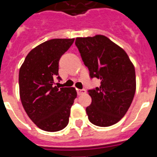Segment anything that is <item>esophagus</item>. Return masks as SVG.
Wrapping results in <instances>:
<instances>
[{
    "instance_id": "esophagus-1",
    "label": "esophagus",
    "mask_w": 157,
    "mask_h": 157,
    "mask_svg": "<svg viewBox=\"0 0 157 157\" xmlns=\"http://www.w3.org/2000/svg\"><path fill=\"white\" fill-rule=\"evenodd\" d=\"M77 93H78L79 95L85 94V93H86V90H85V89H78V90H77Z\"/></svg>"
}]
</instances>
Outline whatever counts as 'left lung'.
<instances>
[{"label": "left lung", "mask_w": 157, "mask_h": 157, "mask_svg": "<svg viewBox=\"0 0 157 157\" xmlns=\"http://www.w3.org/2000/svg\"><path fill=\"white\" fill-rule=\"evenodd\" d=\"M75 44L90 76L100 80V87L88 90L92 99L86 109L90 122L100 127L115 124L134 97V66L122 48L104 35L76 38Z\"/></svg>", "instance_id": "left-lung-1"}]
</instances>
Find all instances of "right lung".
Instances as JSON below:
<instances>
[{
	"label": "right lung",
	"mask_w": 157,
	"mask_h": 157,
	"mask_svg": "<svg viewBox=\"0 0 157 157\" xmlns=\"http://www.w3.org/2000/svg\"><path fill=\"white\" fill-rule=\"evenodd\" d=\"M75 39H53L39 44L26 56L19 72L21 103L31 120L42 130L57 132L68 124L76 98L73 87L56 86L58 63Z\"/></svg>",
	"instance_id": "right-lung-1"
}]
</instances>
